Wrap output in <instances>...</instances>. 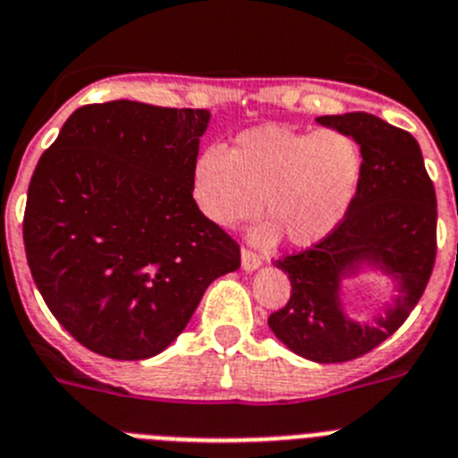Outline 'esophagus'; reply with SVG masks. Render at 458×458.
Returning <instances> with one entry per match:
<instances>
[{
    "instance_id": "1",
    "label": "esophagus",
    "mask_w": 458,
    "mask_h": 458,
    "mask_svg": "<svg viewBox=\"0 0 458 458\" xmlns=\"http://www.w3.org/2000/svg\"><path fill=\"white\" fill-rule=\"evenodd\" d=\"M261 263V256L254 254V251H249V249H242V267H244V270L251 273V270H256Z\"/></svg>"
}]
</instances>
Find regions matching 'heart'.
Listing matches in <instances>:
<instances>
[{"label":"heart","instance_id":"heart-1","mask_svg":"<svg viewBox=\"0 0 458 458\" xmlns=\"http://www.w3.org/2000/svg\"><path fill=\"white\" fill-rule=\"evenodd\" d=\"M362 178L360 145L344 131H296L256 126L235 145H211L195 159L192 199L218 228H233L266 211L270 221L254 237L273 242L280 233L293 247L329 237L351 211Z\"/></svg>","mask_w":458,"mask_h":458}]
</instances>
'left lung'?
Returning a JSON list of instances; mask_svg holds the SVG:
<instances>
[{"label": "left lung", "mask_w": 458, "mask_h": 458, "mask_svg": "<svg viewBox=\"0 0 458 458\" xmlns=\"http://www.w3.org/2000/svg\"><path fill=\"white\" fill-rule=\"evenodd\" d=\"M318 124L360 145L362 178L332 235L277 261L292 282V296L267 318V327L296 355L329 364L374 351L410 318L433 273L437 204L411 133L367 113L325 114ZM364 267L388 274L398 292L371 326L352 320L340 301L343 280Z\"/></svg>", "instance_id": "1"}]
</instances>
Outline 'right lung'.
<instances>
[{"mask_svg":"<svg viewBox=\"0 0 458 458\" xmlns=\"http://www.w3.org/2000/svg\"><path fill=\"white\" fill-rule=\"evenodd\" d=\"M209 110L110 100L74 110L28 188L23 242L48 310L84 348L157 355L240 244L202 216L191 178Z\"/></svg>","mask_w":458,"mask_h":458,"instance_id":"1","label":"right lung"}]
</instances>
